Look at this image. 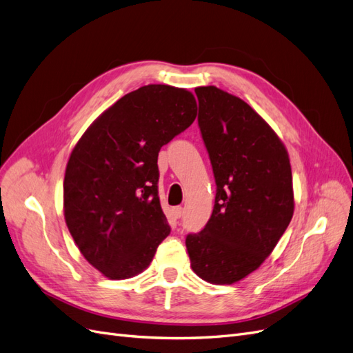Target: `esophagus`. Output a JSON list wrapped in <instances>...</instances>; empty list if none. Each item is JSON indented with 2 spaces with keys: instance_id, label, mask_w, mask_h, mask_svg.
Segmentation results:
<instances>
[{
  "instance_id": "34e87169",
  "label": "esophagus",
  "mask_w": 353,
  "mask_h": 353,
  "mask_svg": "<svg viewBox=\"0 0 353 353\" xmlns=\"http://www.w3.org/2000/svg\"><path fill=\"white\" fill-rule=\"evenodd\" d=\"M172 213H174L175 218H181V216H183V208H181V206L172 208Z\"/></svg>"
}]
</instances>
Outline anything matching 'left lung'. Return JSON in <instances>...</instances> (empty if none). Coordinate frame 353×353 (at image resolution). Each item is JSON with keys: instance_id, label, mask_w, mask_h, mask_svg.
Returning a JSON list of instances; mask_svg holds the SVG:
<instances>
[{"instance_id": "8db88e82", "label": "left lung", "mask_w": 353, "mask_h": 353, "mask_svg": "<svg viewBox=\"0 0 353 353\" xmlns=\"http://www.w3.org/2000/svg\"><path fill=\"white\" fill-rule=\"evenodd\" d=\"M199 128L216 184L215 206L188 234L191 268L212 284H232L258 270L293 216V179L284 144L241 99L196 88Z\"/></svg>"}]
</instances>
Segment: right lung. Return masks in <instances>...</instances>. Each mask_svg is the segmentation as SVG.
<instances>
[{
    "mask_svg": "<svg viewBox=\"0 0 353 353\" xmlns=\"http://www.w3.org/2000/svg\"><path fill=\"white\" fill-rule=\"evenodd\" d=\"M196 116L190 91L145 85L99 116L72 150L63 184L65 219L83 258L108 279L144 271L169 236L157 156Z\"/></svg>",
    "mask_w": 353,
    "mask_h": 353,
    "instance_id": "right-lung-1",
    "label": "right lung"
}]
</instances>
